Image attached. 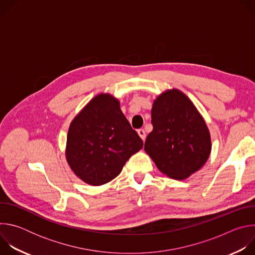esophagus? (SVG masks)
<instances>
[{
	"label": "esophagus",
	"instance_id": "esophagus-1",
	"mask_svg": "<svg viewBox=\"0 0 255 255\" xmlns=\"http://www.w3.org/2000/svg\"><path fill=\"white\" fill-rule=\"evenodd\" d=\"M137 132H138L139 136L141 137V139H142V140H145V137H146V133H145L144 129H139Z\"/></svg>",
	"mask_w": 255,
	"mask_h": 255
}]
</instances>
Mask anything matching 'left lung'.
<instances>
[{
  "label": "left lung",
  "mask_w": 255,
  "mask_h": 255,
  "mask_svg": "<svg viewBox=\"0 0 255 255\" xmlns=\"http://www.w3.org/2000/svg\"><path fill=\"white\" fill-rule=\"evenodd\" d=\"M153 130L144 149L158 169L174 179H185L209 158L208 127L190 99L178 90L161 94L151 110Z\"/></svg>",
  "instance_id": "1"
}]
</instances>
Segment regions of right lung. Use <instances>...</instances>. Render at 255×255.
<instances>
[{
	"mask_svg": "<svg viewBox=\"0 0 255 255\" xmlns=\"http://www.w3.org/2000/svg\"><path fill=\"white\" fill-rule=\"evenodd\" d=\"M143 141L111 95L95 97L71 122L66 159L85 183L101 186L115 178Z\"/></svg>",
	"mask_w": 255,
	"mask_h": 255,
	"instance_id": "1",
	"label": "right lung"
}]
</instances>
